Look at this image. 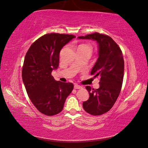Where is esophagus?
<instances>
[{"label": "esophagus", "mask_w": 148, "mask_h": 148, "mask_svg": "<svg viewBox=\"0 0 148 148\" xmlns=\"http://www.w3.org/2000/svg\"><path fill=\"white\" fill-rule=\"evenodd\" d=\"M74 89H82V86H79V85H77V84H74Z\"/></svg>", "instance_id": "1"}]
</instances>
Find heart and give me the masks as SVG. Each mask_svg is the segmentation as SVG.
<instances>
[{"mask_svg":"<svg viewBox=\"0 0 148 148\" xmlns=\"http://www.w3.org/2000/svg\"><path fill=\"white\" fill-rule=\"evenodd\" d=\"M79 47H87V48H89L91 49V46H89V45H87V44H82V45H80Z\"/></svg>","mask_w":148,"mask_h":148,"instance_id":"1","label":"heart"}]
</instances>
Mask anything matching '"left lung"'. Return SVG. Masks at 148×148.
Returning <instances> with one entry per match:
<instances>
[{"instance_id": "1", "label": "left lung", "mask_w": 148, "mask_h": 148, "mask_svg": "<svg viewBox=\"0 0 148 148\" xmlns=\"http://www.w3.org/2000/svg\"><path fill=\"white\" fill-rule=\"evenodd\" d=\"M79 39L92 40L98 44L99 57L91 74L100 76L99 89L86 86L89 98L83 102L85 111L93 116L106 113L116 102L121 91L124 75V60L122 51L111 37L95 32Z\"/></svg>"}]
</instances>
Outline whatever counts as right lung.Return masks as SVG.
<instances>
[{"mask_svg": "<svg viewBox=\"0 0 148 148\" xmlns=\"http://www.w3.org/2000/svg\"><path fill=\"white\" fill-rule=\"evenodd\" d=\"M75 37L72 34H45L31 45L25 57L22 79L27 95L36 109L46 116L60 113L73 90V84L56 81L51 72L58 68L61 49Z\"/></svg>", "mask_w": 148, "mask_h": 148, "instance_id": "right-lung-1", "label": "right lung"}]
</instances>
